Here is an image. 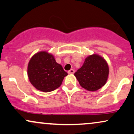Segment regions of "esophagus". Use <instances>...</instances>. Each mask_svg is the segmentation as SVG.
I'll return each mask as SVG.
<instances>
[{
    "instance_id": "obj_1",
    "label": "esophagus",
    "mask_w": 134,
    "mask_h": 134,
    "mask_svg": "<svg viewBox=\"0 0 134 134\" xmlns=\"http://www.w3.org/2000/svg\"><path fill=\"white\" fill-rule=\"evenodd\" d=\"M74 72H75V70H74V69H70V70L68 71V73L69 74H73Z\"/></svg>"
}]
</instances>
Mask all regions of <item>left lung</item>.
Returning a JSON list of instances; mask_svg holds the SVG:
<instances>
[{"label": "left lung", "mask_w": 134, "mask_h": 134, "mask_svg": "<svg viewBox=\"0 0 134 134\" xmlns=\"http://www.w3.org/2000/svg\"><path fill=\"white\" fill-rule=\"evenodd\" d=\"M74 75L82 88L88 91H96L106 84L109 67L104 58L93 54L85 59L82 67Z\"/></svg>", "instance_id": "1"}]
</instances>
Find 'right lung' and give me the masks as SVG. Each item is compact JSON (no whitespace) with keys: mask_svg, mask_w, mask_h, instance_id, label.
Wrapping results in <instances>:
<instances>
[{"mask_svg":"<svg viewBox=\"0 0 134 134\" xmlns=\"http://www.w3.org/2000/svg\"><path fill=\"white\" fill-rule=\"evenodd\" d=\"M30 82L37 90L50 92L61 85L68 74L54 57L46 51L37 52L30 59L28 65Z\"/></svg>","mask_w":134,"mask_h":134,"instance_id":"right-lung-1","label":"right lung"}]
</instances>
